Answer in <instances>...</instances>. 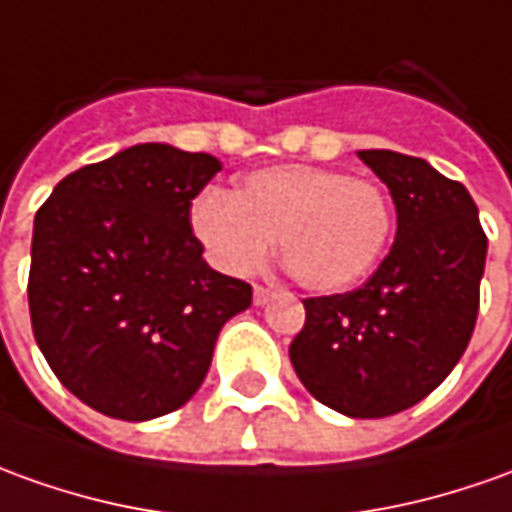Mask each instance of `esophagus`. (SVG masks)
I'll list each match as a JSON object with an SVG mask.
<instances>
[{"label":"esophagus","mask_w":512,"mask_h":512,"mask_svg":"<svg viewBox=\"0 0 512 512\" xmlns=\"http://www.w3.org/2000/svg\"><path fill=\"white\" fill-rule=\"evenodd\" d=\"M270 298H273V290H267V287H253V303H256V306H264Z\"/></svg>","instance_id":"esophagus-1"}]
</instances>
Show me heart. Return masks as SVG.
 <instances>
[{"instance_id": "heart-1", "label": "heart", "mask_w": 512, "mask_h": 512, "mask_svg": "<svg viewBox=\"0 0 512 512\" xmlns=\"http://www.w3.org/2000/svg\"><path fill=\"white\" fill-rule=\"evenodd\" d=\"M189 225L225 273L262 267L278 236V256L306 290L351 287L379 262L393 231V206L379 183L343 169L278 164L236 183L234 195L195 197Z\"/></svg>"}]
</instances>
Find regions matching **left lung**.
Returning <instances> with one entry per match:
<instances>
[{
    "label": "left lung",
    "instance_id": "obj_1",
    "mask_svg": "<svg viewBox=\"0 0 512 512\" xmlns=\"http://www.w3.org/2000/svg\"><path fill=\"white\" fill-rule=\"evenodd\" d=\"M396 206V242L343 295L309 298L290 359L312 396L348 418L410 410L449 376L474 334L488 236L463 183L424 158L359 150Z\"/></svg>",
    "mask_w": 512,
    "mask_h": 512
}]
</instances>
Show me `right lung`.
<instances>
[{
    "instance_id": "obj_1",
    "label": "right lung",
    "mask_w": 512,
    "mask_h": 512,
    "mask_svg": "<svg viewBox=\"0 0 512 512\" xmlns=\"http://www.w3.org/2000/svg\"><path fill=\"white\" fill-rule=\"evenodd\" d=\"M222 169L147 142L66 175L38 209L30 264L35 343L63 387L119 421L183 407L250 284L203 259L189 209Z\"/></svg>"
}]
</instances>
